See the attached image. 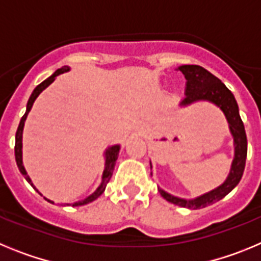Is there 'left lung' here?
Wrapping results in <instances>:
<instances>
[{"instance_id":"obj_1","label":"left lung","mask_w":261,"mask_h":261,"mask_svg":"<svg viewBox=\"0 0 261 261\" xmlns=\"http://www.w3.org/2000/svg\"><path fill=\"white\" fill-rule=\"evenodd\" d=\"M177 69L183 73L187 80L186 98L181 100L180 106L191 105L197 100H208V102L214 103L223 111L229 123L230 132L234 137V159L230 168V174L225 183L217 187L216 190L199 196L196 199L186 200L175 197L158 188L161 196L168 202L179 205L181 208L200 209L222 200L227 193L231 192L235 187L238 186L243 175L246 158H247V136L244 130L243 121L239 116L237 100L231 91L221 82V80L199 65H181Z\"/></svg>"}]
</instances>
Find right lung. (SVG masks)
Returning <instances> with one entry per match:
<instances>
[{
	"label": "right lung",
	"instance_id": "obj_1",
	"mask_svg": "<svg viewBox=\"0 0 261 261\" xmlns=\"http://www.w3.org/2000/svg\"><path fill=\"white\" fill-rule=\"evenodd\" d=\"M68 70H69L68 66H62L61 69H57V70L55 71V73H53L49 78H47L45 81H43L40 85H38V86L35 87V90L32 91L31 96H30L29 102H27L26 114L23 115L22 119H20L19 126H18V129H17V133H15V161H17V165H18V168H19L20 174L26 177V180L29 181L32 187H34V184H32L31 179H30V176L27 175L26 170H24V166H23V162H22V135H23V126H24V121H26L27 115H29V112L31 111L32 105H34L35 99L39 96V94H40L41 91L45 89V87L49 86L57 75L61 74V73H64V71H68ZM119 150H120V145H114V146L108 147L107 150H106V165H105V171H103V176H102V183H100V186L96 188V191L93 193V195H90L89 197H86V199L82 200V201L74 202V204H73V206H80V205L89 204V202H91V201H94V200L98 199L99 196L105 192L106 186H107V183L110 181L111 176H112V172H114L115 163H116L117 155H119ZM34 188H35V187H34ZM48 201L52 202L53 204V201H50V200H48Z\"/></svg>",
	"mask_w": 261,
	"mask_h": 261
}]
</instances>
